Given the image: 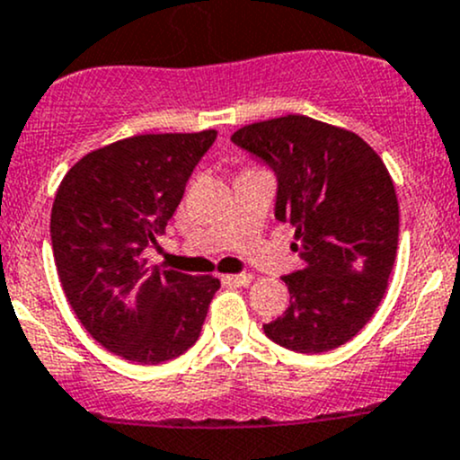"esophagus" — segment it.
<instances>
[{
  "label": "esophagus",
  "mask_w": 460,
  "mask_h": 460,
  "mask_svg": "<svg viewBox=\"0 0 460 460\" xmlns=\"http://www.w3.org/2000/svg\"><path fill=\"white\" fill-rule=\"evenodd\" d=\"M253 278L249 273H235V276H222V282L231 287H247Z\"/></svg>",
  "instance_id": "1"
}]
</instances>
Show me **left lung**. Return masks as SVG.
Wrapping results in <instances>:
<instances>
[{"label":"left lung","instance_id":"obj_1","mask_svg":"<svg viewBox=\"0 0 460 460\" xmlns=\"http://www.w3.org/2000/svg\"><path fill=\"white\" fill-rule=\"evenodd\" d=\"M231 140L278 178L276 217L294 226L305 267L285 276L289 307L264 333L300 354L356 336L387 289L398 249V198L378 153L356 133L307 115L238 128Z\"/></svg>","mask_w":460,"mask_h":460}]
</instances>
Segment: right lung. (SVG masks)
I'll use <instances>...</instances> for the list:
<instances>
[{"label":"right lung","mask_w":460,"mask_h":460,"mask_svg":"<svg viewBox=\"0 0 460 460\" xmlns=\"http://www.w3.org/2000/svg\"><path fill=\"white\" fill-rule=\"evenodd\" d=\"M216 136L146 133L106 144L75 162L55 193L50 240L68 305L102 347L133 363L184 354L220 289L217 278L144 258Z\"/></svg>","instance_id":"1"}]
</instances>
